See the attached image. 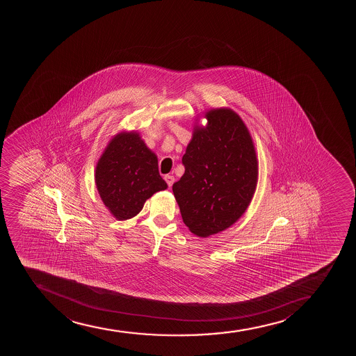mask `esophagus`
Returning <instances> with one entry per match:
<instances>
[{"instance_id": "1", "label": "esophagus", "mask_w": 356, "mask_h": 356, "mask_svg": "<svg viewBox=\"0 0 356 356\" xmlns=\"http://www.w3.org/2000/svg\"><path fill=\"white\" fill-rule=\"evenodd\" d=\"M163 179H165V181L168 183V188H171L172 185H173V183H175V177L173 176H165L163 177Z\"/></svg>"}]
</instances>
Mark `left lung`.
Masks as SVG:
<instances>
[{
  "mask_svg": "<svg viewBox=\"0 0 356 356\" xmlns=\"http://www.w3.org/2000/svg\"><path fill=\"white\" fill-rule=\"evenodd\" d=\"M181 163L185 172L172 190L191 233H220L243 215L258 181V161L250 131L230 109L207 113Z\"/></svg>",
  "mask_w": 356,
  "mask_h": 356,
  "instance_id": "1",
  "label": "left lung"
}]
</instances>
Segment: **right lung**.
<instances>
[{
	"label": "right lung",
	"instance_id": "right-lung-1",
	"mask_svg": "<svg viewBox=\"0 0 356 356\" xmlns=\"http://www.w3.org/2000/svg\"><path fill=\"white\" fill-rule=\"evenodd\" d=\"M95 179L103 203L121 221L138 215L146 200L168 188L160 177L156 154L138 133L111 140L98 160Z\"/></svg>",
	"mask_w": 356,
	"mask_h": 356
}]
</instances>
